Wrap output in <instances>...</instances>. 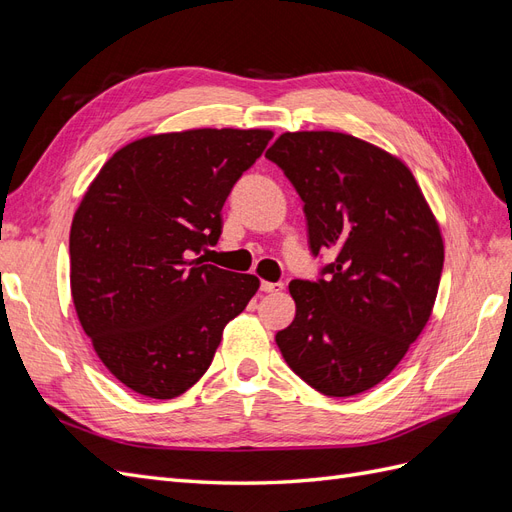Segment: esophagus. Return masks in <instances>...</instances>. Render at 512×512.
Masks as SVG:
<instances>
[{
    "instance_id": "34e87169",
    "label": "esophagus",
    "mask_w": 512,
    "mask_h": 512,
    "mask_svg": "<svg viewBox=\"0 0 512 512\" xmlns=\"http://www.w3.org/2000/svg\"><path fill=\"white\" fill-rule=\"evenodd\" d=\"M284 288L282 282H260L262 292H280Z\"/></svg>"
}]
</instances>
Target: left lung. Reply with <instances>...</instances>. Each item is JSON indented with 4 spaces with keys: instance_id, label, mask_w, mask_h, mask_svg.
<instances>
[{
    "instance_id": "8db88e82",
    "label": "left lung",
    "mask_w": 512,
    "mask_h": 512,
    "mask_svg": "<svg viewBox=\"0 0 512 512\" xmlns=\"http://www.w3.org/2000/svg\"><path fill=\"white\" fill-rule=\"evenodd\" d=\"M303 200L316 282L292 280L297 314L275 342L329 397L382 382L431 316L444 265L440 226L410 168L342 132H286L267 151Z\"/></svg>"
}]
</instances>
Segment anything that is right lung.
I'll return each instance as SVG.
<instances>
[{"label":"right lung","mask_w":512,"mask_h":512,"mask_svg":"<svg viewBox=\"0 0 512 512\" xmlns=\"http://www.w3.org/2000/svg\"><path fill=\"white\" fill-rule=\"evenodd\" d=\"M273 132L203 128L121 147L89 185L70 228L76 316L128 389L173 399L209 369L256 275L203 265L222 207Z\"/></svg>","instance_id":"right-lung-1"}]
</instances>
